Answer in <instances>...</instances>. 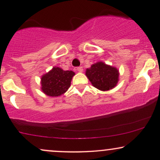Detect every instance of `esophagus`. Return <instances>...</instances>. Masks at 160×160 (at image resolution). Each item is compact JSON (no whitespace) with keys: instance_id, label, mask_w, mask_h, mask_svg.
Instances as JSON below:
<instances>
[{"instance_id":"34e87169","label":"esophagus","mask_w":160,"mask_h":160,"mask_svg":"<svg viewBox=\"0 0 160 160\" xmlns=\"http://www.w3.org/2000/svg\"><path fill=\"white\" fill-rule=\"evenodd\" d=\"M77 69H78V72H80V73L82 72V71H83V69H82V66H80V67H78V68H77Z\"/></svg>"}]
</instances>
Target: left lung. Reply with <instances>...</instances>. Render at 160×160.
Listing matches in <instances>:
<instances>
[{"label":"left lung","instance_id":"obj_1","mask_svg":"<svg viewBox=\"0 0 160 160\" xmlns=\"http://www.w3.org/2000/svg\"><path fill=\"white\" fill-rule=\"evenodd\" d=\"M86 76L96 89L108 91L117 86L120 73L117 68L98 62L86 70Z\"/></svg>","mask_w":160,"mask_h":160}]
</instances>
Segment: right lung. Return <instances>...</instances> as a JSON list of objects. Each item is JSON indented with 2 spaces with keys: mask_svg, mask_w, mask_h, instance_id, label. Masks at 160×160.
Returning a JSON list of instances; mask_svg holds the SVG:
<instances>
[{
  "mask_svg": "<svg viewBox=\"0 0 160 160\" xmlns=\"http://www.w3.org/2000/svg\"><path fill=\"white\" fill-rule=\"evenodd\" d=\"M74 75L72 71H64L59 67H53L49 72L42 75L41 90L48 96H60L69 89Z\"/></svg>",
  "mask_w": 160,
  "mask_h": 160,
  "instance_id": "obj_1",
  "label": "right lung"
}]
</instances>
